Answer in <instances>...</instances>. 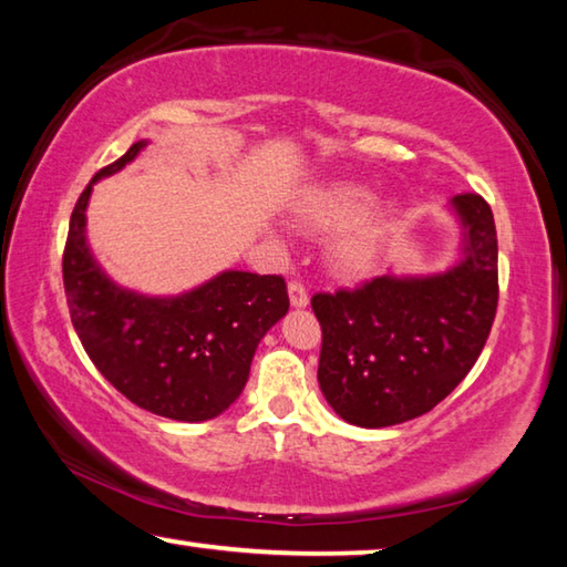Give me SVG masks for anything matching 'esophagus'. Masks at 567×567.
Here are the masks:
<instances>
[{"label": "esophagus", "instance_id": "34e87169", "mask_svg": "<svg viewBox=\"0 0 567 567\" xmlns=\"http://www.w3.org/2000/svg\"><path fill=\"white\" fill-rule=\"evenodd\" d=\"M287 292H290L292 307H305L307 302H310V295H307L305 285L300 280H292L290 285H287Z\"/></svg>", "mask_w": 567, "mask_h": 567}]
</instances>
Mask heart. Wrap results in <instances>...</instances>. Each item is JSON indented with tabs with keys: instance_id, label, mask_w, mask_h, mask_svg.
I'll list each match as a JSON object with an SVG mask.
<instances>
[{
	"instance_id": "b5f03b06",
	"label": "heart",
	"mask_w": 567,
	"mask_h": 567,
	"mask_svg": "<svg viewBox=\"0 0 567 567\" xmlns=\"http://www.w3.org/2000/svg\"><path fill=\"white\" fill-rule=\"evenodd\" d=\"M375 203V192L354 182H338L307 192L295 209V223L307 235H340L332 245V265L342 275H368L382 257V249L398 225L395 205Z\"/></svg>"
}]
</instances>
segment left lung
I'll return each instance as SVG.
<instances>
[{
	"label": "left lung",
	"instance_id": "left-lung-1",
	"mask_svg": "<svg viewBox=\"0 0 567 567\" xmlns=\"http://www.w3.org/2000/svg\"><path fill=\"white\" fill-rule=\"evenodd\" d=\"M465 260L435 277L382 275L312 295L322 328L318 380L342 420L388 427L425 415L473 370L497 310V233L477 192L453 197Z\"/></svg>",
	"mask_w": 567,
	"mask_h": 567
}]
</instances>
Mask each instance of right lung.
I'll return each mask as SVG.
<instances>
[{
    "mask_svg": "<svg viewBox=\"0 0 567 567\" xmlns=\"http://www.w3.org/2000/svg\"><path fill=\"white\" fill-rule=\"evenodd\" d=\"M102 167L76 199L62 255L66 307L84 352L124 398L155 415L203 422L243 392L257 342L290 307L282 275L223 272L187 295L152 300L120 290L84 239L92 185L137 157Z\"/></svg>",
    "mask_w": 567,
    "mask_h": 567,
    "instance_id": "obj_1",
    "label": "right lung"
}]
</instances>
